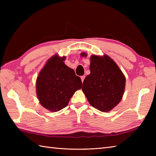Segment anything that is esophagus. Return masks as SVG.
Masks as SVG:
<instances>
[{"mask_svg": "<svg viewBox=\"0 0 156 156\" xmlns=\"http://www.w3.org/2000/svg\"><path fill=\"white\" fill-rule=\"evenodd\" d=\"M80 78H81V80H82V83H83L84 80V78H85V76H82Z\"/></svg>", "mask_w": 156, "mask_h": 156, "instance_id": "34e87169", "label": "esophagus"}]
</instances>
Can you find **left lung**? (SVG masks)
<instances>
[{
    "label": "left lung",
    "instance_id": "obj_1",
    "mask_svg": "<svg viewBox=\"0 0 156 156\" xmlns=\"http://www.w3.org/2000/svg\"><path fill=\"white\" fill-rule=\"evenodd\" d=\"M81 56L87 57L86 53ZM90 74L85 78L82 90L92 107L102 112H108L122 98L125 88V77L116 62L105 54L92 55Z\"/></svg>",
    "mask_w": 156,
    "mask_h": 156
}]
</instances>
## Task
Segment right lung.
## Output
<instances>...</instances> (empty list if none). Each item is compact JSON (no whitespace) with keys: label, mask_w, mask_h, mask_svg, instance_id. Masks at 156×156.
I'll return each mask as SVG.
<instances>
[{"label":"right lung","mask_w":156,"mask_h":156,"mask_svg":"<svg viewBox=\"0 0 156 156\" xmlns=\"http://www.w3.org/2000/svg\"><path fill=\"white\" fill-rule=\"evenodd\" d=\"M66 57L54 55L45 63L36 80V93L42 107L57 112L68 105L74 92L82 87V81L64 61Z\"/></svg>","instance_id":"1"}]
</instances>
